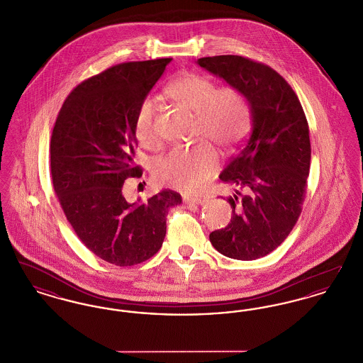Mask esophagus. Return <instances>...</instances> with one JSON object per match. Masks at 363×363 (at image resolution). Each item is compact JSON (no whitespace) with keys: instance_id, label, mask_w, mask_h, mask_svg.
I'll use <instances>...</instances> for the list:
<instances>
[{"instance_id":"esophagus-1","label":"esophagus","mask_w":363,"mask_h":363,"mask_svg":"<svg viewBox=\"0 0 363 363\" xmlns=\"http://www.w3.org/2000/svg\"><path fill=\"white\" fill-rule=\"evenodd\" d=\"M184 203L186 206H203L206 203V200L203 199H191V197H184Z\"/></svg>"}]
</instances>
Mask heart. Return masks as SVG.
I'll list each match as a JSON object with an SVG mask.
<instances>
[{"instance_id": "obj_1", "label": "heart", "mask_w": 363, "mask_h": 363, "mask_svg": "<svg viewBox=\"0 0 363 363\" xmlns=\"http://www.w3.org/2000/svg\"><path fill=\"white\" fill-rule=\"evenodd\" d=\"M174 102L196 114L194 140L209 141L222 150L234 148L250 126V107L246 96L233 86H219L207 76L184 72L166 86ZM135 135L145 148L159 144L155 102L150 98L138 106ZM218 152L208 143L191 148H175L156 160L154 177L159 185L196 193L204 188L218 166Z\"/></svg>"}]
</instances>
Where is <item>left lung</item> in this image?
Masks as SVG:
<instances>
[{
    "mask_svg": "<svg viewBox=\"0 0 363 363\" xmlns=\"http://www.w3.org/2000/svg\"><path fill=\"white\" fill-rule=\"evenodd\" d=\"M197 64L246 96L252 132L219 178L235 188L227 199L230 223L209 234L230 259H259L284 241L296 223L311 169L309 125L290 84L268 65L241 55L199 58Z\"/></svg>",
    "mask_w": 363,
    "mask_h": 363,
    "instance_id": "8db88e82",
    "label": "left lung"
}]
</instances>
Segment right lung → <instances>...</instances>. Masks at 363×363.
Returning a JSON list of instances; mask_svg holds the SVG:
<instances>
[{"instance_id":"obj_1","label":"right lung","mask_w":363,"mask_h":363,"mask_svg":"<svg viewBox=\"0 0 363 363\" xmlns=\"http://www.w3.org/2000/svg\"><path fill=\"white\" fill-rule=\"evenodd\" d=\"M170 61L123 62L86 79L68 95L52 128V186L64 213L94 255L118 267L156 255L169 209L182 203L174 190L145 203L122 196L125 179L143 174L135 163L138 106Z\"/></svg>"}]
</instances>
